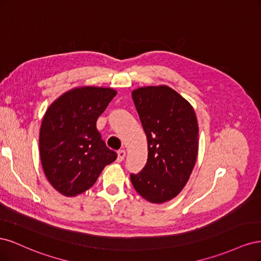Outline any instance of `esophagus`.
<instances>
[{"mask_svg": "<svg viewBox=\"0 0 261 261\" xmlns=\"http://www.w3.org/2000/svg\"><path fill=\"white\" fill-rule=\"evenodd\" d=\"M125 155H126V151H125L124 149L118 150V151H117V161H118V162L123 161V160H124V158H125Z\"/></svg>", "mask_w": 261, "mask_h": 261, "instance_id": "esophagus-1", "label": "esophagus"}]
</instances>
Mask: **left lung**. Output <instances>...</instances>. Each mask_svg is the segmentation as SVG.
Returning <instances> with one entry per match:
<instances>
[{"mask_svg": "<svg viewBox=\"0 0 261 261\" xmlns=\"http://www.w3.org/2000/svg\"><path fill=\"white\" fill-rule=\"evenodd\" d=\"M148 141V159L130 174L137 193L162 203L177 196L191 176L198 153V123L193 107L167 86L132 92Z\"/></svg>", "mask_w": 261, "mask_h": 261, "instance_id": "8db88e82", "label": "left lung"}]
</instances>
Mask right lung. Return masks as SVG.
<instances>
[{
    "label": "right lung",
    "instance_id": "1",
    "mask_svg": "<svg viewBox=\"0 0 261 261\" xmlns=\"http://www.w3.org/2000/svg\"><path fill=\"white\" fill-rule=\"evenodd\" d=\"M116 91L84 87L55 100L43 116L39 148L44 174L61 194L72 197L89 189L106 165L116 159L97 129Z\"/></svg>",
    "mask_w": 261,
    "mask_h": 261
}]
</instances>
